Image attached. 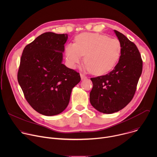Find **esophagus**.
<instances>
[{
  "instance_id": "esophagus-1",
  "label": "esophagus",
  "mask_w": 157,
  "mask_h": 157,
  "mask_svg": "<svg viewBox=\"0 0 157 157\" xmlns=\"http://www.w3.org/2000/svg\"><path fill=\"white\" fill-rule=\"evenodd\" d=\"M80 76H81V79L83 80V79H85L86 78V76L82 74H80Z\"/></svg>"
}]
</instances>
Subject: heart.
Wrapping results in <instances>:
<instances>
[{
	"label": "heart",
	"instance_id": "1",
	"mask_svg": "<svg viewBox=\"0 0 157 157\" xmlns=\"http://www.w3.org/2000/svg\"><path fill=\"white\" fill-rule=\"evenodd\" d=\"M122 50L117 38L99 33H84L75 39V43L66 45V61L71 68H75L82 60L85 68L95 75H101L113 70L117 63Z\"/></svg>",
	"mask_w": 157,
	"mask_h": 157
}]
</instances>
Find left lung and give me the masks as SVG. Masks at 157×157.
Wrapping results in <instances>:
<instances>
[{"mask_svg": "<svg viewBox=\"0 0 157 157\" xmlns=\"http://www.w3.org/2000/svg\"><path fill=\"white\" fill-rule=\"evenodd\" d=\"M114 32L122 46L118 63L107 75L91 78L90 102L104 114L116 113L131 101L142 72L143 61L136 44L119 32Z\"/></svg>", "mask_w": 157, "mask_h": 157, "instance_id": "1", "label": "left lung"}]
</instances>
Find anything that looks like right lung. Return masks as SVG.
<instances>
[{
  "instance_id": "add662e5",
  "label": "right lung",
  "mask_w": 157,
  "mask_h": 157,
  "mask_svg": "<svg viewBox=\"0 0 157 157\" xmlns=\"http://www.w3.org/2000/svg\"><path fill=\"white\" fill-rule=\"evenodd\" d=\"M67 39V34L44 33L26 45L20 58L18 82L29 104L44 116L62 113L81 81L79 73L62 64Z\"/></svg>"
}]
</instances>
